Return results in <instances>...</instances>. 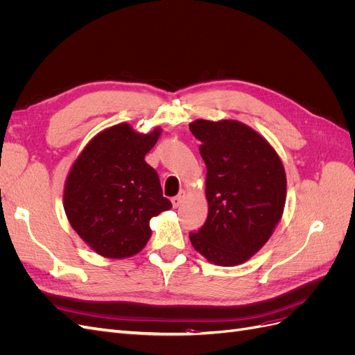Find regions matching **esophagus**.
I'll list each match as a JSON object with an SVG mask.
<instances>
[{
  "label": "esophagus",
  "mask_w": 355,
  "mask_h": 355,
  "mask_svg": "<svg viewBox=\"0 0 355 355\" xmlns=\"http://www.w3.org/2000/svg\"><path fill=\"white\" fill-rule=\"evenodd\" d=\"M185 196H187L185 191H179V194L176 197L171 198V204H173V207H179L180 204H182V201H184Z\"/></svg>",
  "instance_id": "34e87169"
}]
</instances>
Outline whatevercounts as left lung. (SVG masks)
<instances>
[{"mask_svg":"<svg viewBox=\"0 0 355 355\" xmlns=\"http://www.w3.org/2000/svg\"><path fill=\"white\" fill-rule=\"evenodd\" d=\"M189 130L201 142L209 202L207 219L198 231L189 232L191 243L213 263H243L270 240L282 219V159L261 135L240 121L197 120Z\"/></svg>","mask_w":355,"mask_h":355,"instance_id":"obj_1","label":"left lung"}]
</instances>
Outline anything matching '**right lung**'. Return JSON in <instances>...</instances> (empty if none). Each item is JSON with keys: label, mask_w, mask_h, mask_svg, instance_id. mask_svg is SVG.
Instances as JSON below:
<instances>
[{"label": "right lung", "mask_w": 355, "mask_h": 355, "mask_svg": "<svg viewBox=\"0 0 355 355\" xmlns=\"http://www.w3.org/2000/svg\"><path fill=\"white\" fill-rule=\"evenodd\" d=\"M159 133L112 125L94 136L73 163L63 207L71 227L96 253L114 259L139 253L151 237L149 220L171 209L158 173L145 161Z\"/></svg>", "instance_id": "1"}]
</instances>
